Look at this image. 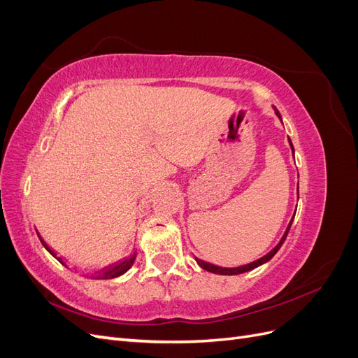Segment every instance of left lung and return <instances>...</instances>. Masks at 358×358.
<instances>
[{"label": "left lung", "instance_id": "1", "mask_svg": "<svg viewBox=\"0 0 358 358\" xmlns=\"http://www.w3.org/2000/svg\"><path fill=\"white\" fill-rule=\"evenodd\" d=\"M273 110H275V113H276V116L280 119V122H282V117H280V113L275 109L273 107ZM288 142H289V146H291V150H292V154H294V148H292V143H291V140L288 138ZM296 215V213H294ZM292 220H294V216H292L291 218V221H289V224H288V227H287V230H285V233H284V236L280 237V241H279V243L272 249V251L270 252H267L264 257H262V258H258V259H255V262H252V263H249V264H245V266H239V267H233V268H229V267H220V266H215V264H210V263H208V262H203V259H200V258H196V262H197V264L201 267V268H204V270H208V272H212V273H216V275H241V273H245V272H249V270H252V268H255V267H258V266H262V264H264V263H267L270 258H272L278 251H279V248L282 246V243L285 242V239H287V234H288V231H289V227H291V224H292Z\"/></svg>", "mask_w": 358, "mask_h": 358}]
</instances>
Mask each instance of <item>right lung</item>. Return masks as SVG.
<instances>
[{"label": "right lung", "mask_w": 358, "mask_h": 358, "mask_svg": "<svg viewBox=\"0 0 358 358\" xmlns=\"http://www.w3.org/2000/svg\"><path fill=\"white\" fill-rule=\"evenodd\" d=\"M38 237H40V234H38ZM40 241H41V243H43V246H45L48 251H49V254L52 255V257H55L59 263H62V259L61 258H58L57 257V254L52 251V249L43 242V239L40 237ZM136 255H137V252L134 251L131 255L129 257H127L125 259H122V262H119V263H115V264H112V266H109V267H106L104 270H101V272L95 276V279H113V278H117V276H121V275H124L125 272H128L129 268H131V266L134 264V259H136ZM64 264V263H62Z\"/></svg>", "instance_id": "obj_1"}]
</instances>
